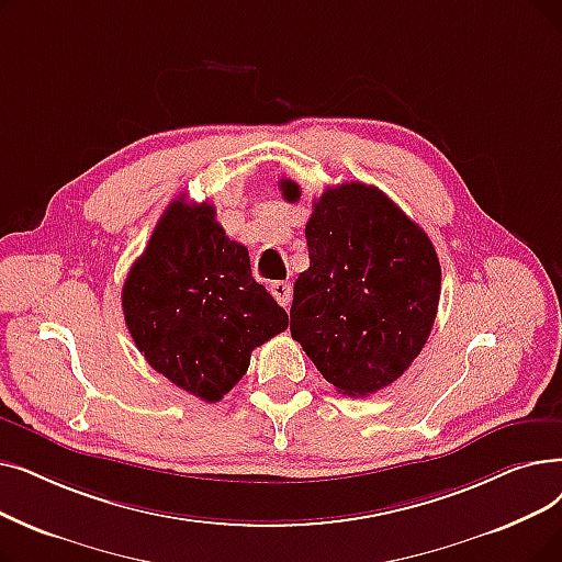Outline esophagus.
<instances>
[{
    "label": "esophagus",
    "mask_w": 562,
    "mask_h": 562,
    "mask_svg": "<svg viewBox=\"0 0 562 562\" xmlns=\"http://www.w3.org/2000/svg\"><path fill=\"white\" fill-rule=\"evenodd\" d=\"M271 294L276 296V301L282 307H289V303H291V282H286V280L271 282Z\"/></svg>",
    "instance_id": "1"
}]
</instances>
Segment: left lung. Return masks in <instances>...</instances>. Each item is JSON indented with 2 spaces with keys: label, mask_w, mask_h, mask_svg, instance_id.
<instances>
[{
  "label": "left lung",
  "mask_w": 562,
  "mask_h": 562,
  "mask_svg": "<svg viewBox=\"0 0 562 562\" xmlns=\"http://www.w3.org/2000/svg\"><path fill=\"white\" fill-rule=\"evenodd\" d=\"M286 202L299 183L282 179ZM305 225L310 268L294 284L291 337L337 393L368 397L418 358L441 299L429 236L385 194L358 181L328 188Z\"/></svg>",
  "instance_id": "8db88e82"
}]
</instances>
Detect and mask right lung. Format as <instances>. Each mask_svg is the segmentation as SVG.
I'll use <instances>...</instances> for the list:
<instances>
[{"mask_svg": "<svg viewBox=\"0 0 562 562\" xmlns=\"http://www.w3.org/2000/svg\"><path fill=\"white\" fill-rule=\"evenodd\" d=\"M121 307L146 362L204 402H221L248 372L255 347L289 324L211 204L167 206L124 282Z\"/></svg>", "mask_w": 562, "mask_h": 562, "instance_id": "right-lung-1", "label": "right lung"}]
</instances>
